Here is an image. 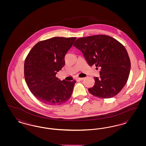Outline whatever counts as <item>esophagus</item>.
Here are the masks:
<instances>
[{"instance_id":"1","label":"esophagus","mask_w":146,"mask_h":146,"mask_svg":"<svg viewBox=\"0 0 146 146\" xmlns=\"http://www.w3.org/2000/svg\"><path fill=\"white\" fill-rule=\"evenodd\" d=\"M84 79V78H77L76 80H83Z\"/></svg>"}]
</instances>
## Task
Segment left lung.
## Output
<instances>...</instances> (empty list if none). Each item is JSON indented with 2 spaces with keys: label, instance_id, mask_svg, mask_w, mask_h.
Listing matches in <instances>:
<instances>
[{
  "label": "left lung",
  "instance_id": "left-lung-1",
  "mask_svg": "<svg viewBox=\"0 0 146 146\" xmlns=\"http://www.w3.org/2000/svg\"><path fill=\"white\" fill-rule=\"evenodd\" d=\"M73 45L83 52L90 66L95 64L101 70L100 77H94V86L88 89L91 94L110 98L119 94L128 80L131 68L124 46L106 35L80 38Z\"/></svg>",
  "mask_w": 146,
  "mask_h": 146
}]
</instances>
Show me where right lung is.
I'll return each instance as SVG.
<instances>
[{
	"label": "right lung",
	"mask_w": 146,
	"mask_h": 146,
	"mask_svg": "<svg viewBox=\"0 0 146 146\" xmlns=\"http://www.w3.org/2000/svg\"><path fill=\"white\" fill-rule=\"evenodd\" d=\"M76 37H54L36 43L24 63V76L32 94L48 105H60L72 95L76 80L61 81L56 76L64 66V57Z\"/></svg>",
	"instance_id": "add662e5"
}]
</instances>
